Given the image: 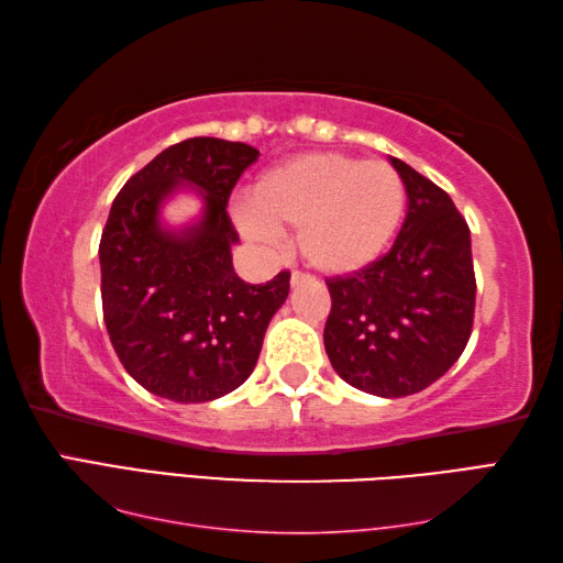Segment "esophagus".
I'll use <instances>...</instances> for the list:
<instances>
[{
	"mask_svg": "<svg viewBox=\"0 0 563 563\" xmlns=\"http://www.w3.org/2000/svg\"><path fill=\"white\" fill-rule=\"evenodd\" d=\"M290 283H292V288H300V285L314 283V278H312V275L302 273V271H292V275H290Z\"/></svg>",
	"mask_w": 563,
	"mask_h": 563,
	"instance_id": "34e87169",
	"label": "esophagus"
}]
</instances>
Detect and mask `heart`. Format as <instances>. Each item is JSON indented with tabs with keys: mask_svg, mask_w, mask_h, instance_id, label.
Segmentation results:
<instances>
[{
	"mask_svg": "<svg viewBox=\"0 0 563 563\" xmlns=\"http://www.w3.org/2000/svg\"><path fill=\"white\" fill-rule=\"evenodd\" d=\"M251 212L242 230L273 242L275 230H300L307 263L321 273L345 275L377 261L397 236L406 190L399 172L382 159L351 154H302L263 172L249 190Z\"/></svg>",
	"mask_w": 563,
	"mask_h": 563,
	"instance_id": "obj_1",
	"label": "heart"
}]
</instances>
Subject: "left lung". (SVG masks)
Segmentation results:
<instances>
[{
	"mask_svg": "<svg viewBox=\"0 0 563 563\" xmlns=\"http://www.w3.org/2000/svg\"><path fill=\"white\" fill-rule=\"evenodd\" d=\"M409 210L389 254L329 278L324 349L351 387L397 399L433 385L472 336L470 227L452 198L397 157Z\"/></svg>",
	"mask_w": 563,
	"mask_h": 563,
	"instance_id": "1",
	"label": "left lung"
}]
</instances>
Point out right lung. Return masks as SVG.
<instances>
[{"mask_svg": "<svg viewBox=\"0 0 563 563\" xmlns=\"http://www.w3.org/2000/svg\"><path fill=\"white\" fill-rule=\"evenodd\" d=\"M258 150L190 137L128 178L103 227V321L128 375L157 397L202 404L254 373L268 321L290 292V273L249 285L234 273L239 234L227 200ZM184 183L203 196L201 220L169 231L161 202Z\"/></svg>", "mask_w": 563, "mask_h": 563, "instance_id": "right-lung-1", "label": "right lung"}]
</instances>
